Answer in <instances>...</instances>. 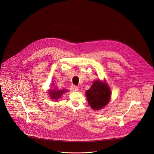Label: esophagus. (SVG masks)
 <instances>
[{
	"mask_svg": "<svg viewBox=\"0 0 154 154\" xmlns=\"http://www.w3.org/2000/svg\"><path fill=\"white\" fill-rule=\"evenodd\" d=\"M71 90L72 91H77L79 90V88H78V87H77V86H75V85H72V86H71Z\"/></svg>",
	"mask_w": 154,
	"mask_h": 154,
	"instance_id": "34e87169",
	"label": "esophagus"
}]
</instances>
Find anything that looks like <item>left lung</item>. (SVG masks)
<instances>
[{
	"mask_svg": "<svg viewBox=\"0 0 154 154\" xmlns=\"http://www.w3.org/2000/svg\"><path fill=\"white\" fill-rule=\"evenodd\" d=\"M111 94V90L107 83L100 80L95 81L90 90L86 91L87 100L94 110L105 106L110 100Z\"/></svg>",
	"mask_w": 154,
	"mask_h": 154,
	"instance_id": "8db88e82",
	"label": "left lung"
}]
</instances>
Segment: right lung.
<instances>
[{
  "label": "right lung",
  "instance_id": "add662e5",
  "mask_svg": "<svg viewBox=\"0 0 154 154\" xmlns=\"http://www.w3.org/2000/svg\"><path fill=\"white\" fill-rule=\"evenodd\" d=\"M68 91L66 90H50L49 93V96L51 98V99L52 100H57L58 99L60 98L62 96V94L64 93L67 92Z\"/></svg>",
  "mask_w": 154,
  "mask_h": 154
}]
</instances>
